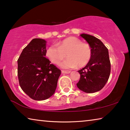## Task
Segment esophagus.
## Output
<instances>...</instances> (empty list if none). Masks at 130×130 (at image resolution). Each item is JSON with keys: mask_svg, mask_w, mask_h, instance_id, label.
<instances>
[{"mask_svg": "<svg viewBox=\"0 0 130 130\" xmlns=\"http://www.w3.org/2000/svg\"><path fill=\"white\" fill-rule=\"evenodd\" d=\"M61 72H62V73H63V74H68V73H71V71H62Z\"/></svg>", "mask_w": 130, "mask_h": 130, "instance_id": "34e87169", "label": "esophagus"}]
</instances>
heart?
Returning <instances> with one entry per match:
<instances>
[{"label": "heart", "mask_w": 130, "mask_h": 130, "mask_svg": "<svg viewBox=\"0 0 130 130\" xmlns=\"http://www.w3.org/2000/svg\"><path fill=\"white\" fill-rule=\"evenodd\" d=\"M66 53L68 57L60 63L64 69L83 67L90 61L92 51L89 44L84 43L79 38L69 37L62 40L57 45H52L47 48L46 57L54 64H59Z\"/></svg>", "instance_id": "1"}]
</instances>
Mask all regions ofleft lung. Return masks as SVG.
<instances>
[{"label": "left lung", "mask_w": 130, "mask_h": 130, "mask_svg": "<svg viewBox=\"0 0 130 130\" xmlns=\"http://www.w3.org/2000/svg\"><path fill=\"white\" fill-rule=\"evenodd\" d=\"M80 36L88 42L92 55L88 64L77 71L80 77L76 85L83 92L92 93L101 90L109 78L111 71L109 55L107 48L98 38L86 34Z\"/></svg>", "instance_id": "obj_1"}]
</instances>
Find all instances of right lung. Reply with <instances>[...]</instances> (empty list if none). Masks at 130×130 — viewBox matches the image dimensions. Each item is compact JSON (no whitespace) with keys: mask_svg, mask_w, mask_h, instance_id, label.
<instances>
[{"mask_svg":"<svg viewBox=\"0 0 130 130\" xmlns=\"http://www.w3.org/2000/svg\"><path fill=\"white\" fill-rule=\"evenodd\" d=\"M46 41L34 38L17 60L19 84L23 92L36 100H44L55 93L61 72L45 57Z\"/></svg>","mask_w":130,"mask_h":130,"instance_id":"add662e5","label":"right lung"}]
</instances>
